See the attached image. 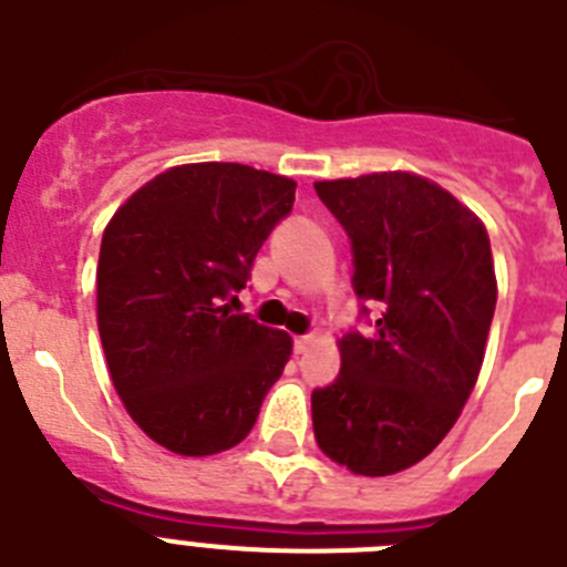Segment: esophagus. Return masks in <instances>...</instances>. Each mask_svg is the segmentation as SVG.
<instances>
[{"label": "esophagus", "instance_id": "34e87169", "mask_svg": "<svg viewBox=\"0 0 567 567\" xmlns=\"http://www.w3.org/2000/svg\"><path fill=\"white\" fill-rule=\"evenodd\" d=\"M309 346H312V334H300V338H295V354L309 352Z\"/></svg>", "mask_w": 567, "mask_h": 567}]
</instances>
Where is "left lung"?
<instances>
[{
    "label": "left lung",
    "mask_w": 567,
    "mask_h": 567,
    "mask_svg": "<svg viewBox=\"0 0 567 567\" xmlns=\"http://www.w3.org/2000/svg\"><path fill=\"white\" fill-rule=\"evenodd\" d=\"M315 189L352 238L354 292L383 307L372 338L338 340V380L312 392L315 440L352 474L389 477L437 449L477 383L497 307L488 233L417 173Z\"/></svg>",
    "instance_id": "obj_1"
}]
</instances>
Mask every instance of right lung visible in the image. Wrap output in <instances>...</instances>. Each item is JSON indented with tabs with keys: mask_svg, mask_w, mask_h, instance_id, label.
Listing matches in <instances>:
<instances>
[{
	"mask_svg": "<svg viewBox=\"0 0 567 567\" xmlns=\"http://www.w3.org/2000/svg\"><path fill=\"white\" fill-rule=\"evenodd\" d=\"M298 184L247 164H178L135 189L107 221L96 320L115 392L153 443L221 454L252 432L292 338L233 315Z\"/></svg>",
	"mask_w": 567,
	"mask_h": 567,
	"instance_id": "add662e5",
	"label": "right lung"
}]
</instances>
